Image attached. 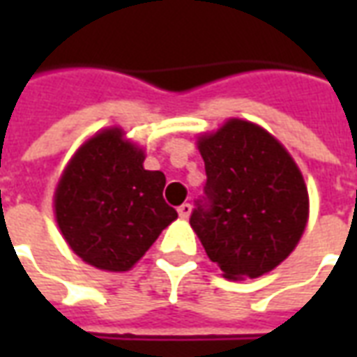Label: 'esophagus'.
<instances>
[{"label":"esophagus","mask_w":357,"mask_h":357,"mask_svg":"<svg viewBox=\"0 0 357 357\" xmlns=\"http://www.w3.org/2000/svg\"><path fill=\"white\" fill-rule=\"evenodd\" d=\"M178 214L181 218H189V214H191V204H189V202H183L178 208Z\"/></svg>","instance_id":"obj_1"}]
</instances>
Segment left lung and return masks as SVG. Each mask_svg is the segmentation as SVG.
<instances>
[{
	"label": "left lung",
	"mask_w": 357,
	"mask_h": 357,
	"mask_svg": "<svg viewBox=\"0 0 357 357\" xmlns=\"http://www.w3.org/2000/svg\"><path fill=\"white\" fill-rule=\"evenodd\" d=\"M206 185L191 227L227 279L260 277L304 233L307 189L298 166L260 126L229 120L199 141Z\"/></svg>",
	"instance_id": "left-lung-1"
}]
</instances>
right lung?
Returning <instances> with one entry per match:
<instances>
[{
    "instance_id": "add662e5",
    "label": "right lung",
    "mask_w": 357,
    "mask_h": 357,
    "mask_svg": "<svg viewBox=\"0 0 357 357\" xmlns=\"http://www.w3.org/2000/svg\"><path fill=\"white\" fill-rule=\"evenodd\" d=\"M143 151L110 128L84 143L55 191V216L84 262L126 271L178 212L164 201L162 172L143 168Z\"/></svg>"
}]
</instances>
